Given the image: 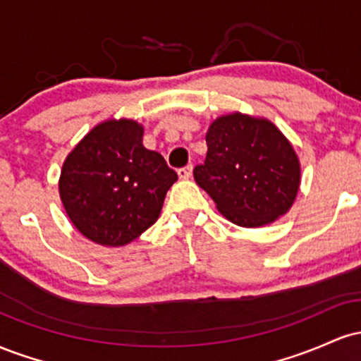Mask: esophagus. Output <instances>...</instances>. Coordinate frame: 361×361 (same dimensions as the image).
Wrapping results in <instances>:
<instances>
[{
	"label": "esophagus",
	"instance_id": "esophagus-1",
	"mask_svg": "<svg viewBox=\"0 0 361 361\" xmlns=\"http://www.w3.org/2000/svg\"><path fill=\"white\" fill-rule=\"evenodd\" d=\"M192 171H193L192 164H188V166L178 169V176H180V180H188V178H192Z\"/></svg>",
	"mask_w": 361,
	"mask_h": 361
}]
</instances>
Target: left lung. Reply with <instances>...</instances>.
<instances>
[{"label": "left lung", "instance_id": "obj_1", "mask_svg": "<svg viewBox=\"0 0 361 361\" xmlns=\"http://www.w3.org/2000/svg\"><path fill=\"white\" fill-rule=\"evenodd\" d=\"M205 163L193 169L227 221L263 227L287 214L300 186V161L271 120L233 111L210 123Z\"/></svg>", "mask_w": 361, "mask_h": 361}]
</instances>
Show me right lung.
I'll return each instance as SVG.
<instances>
[{
    "instance_id": "obj_1",
    "label": "right lung",
    "mask_w": 361,
    "mask_h": 361,
    "mask_svg": "<svg viewBox=\"0 0 361 361\" xmlns=\"http://www.w3.org/2000/svg\"><path fill=\"white\" fill-rule=\"evenodd\" d=\"M132 118L94 126L66 156L59 197L69 221L90 241L118 247L137 239L159 217L178 175L142 144Z\"/></svg>"
}]
</instances>
